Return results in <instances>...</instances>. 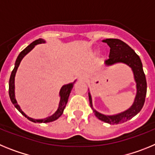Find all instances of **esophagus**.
I'll list each match as a JSON object with an SVG mask.
<instances>
[{
  "label": "esophagus",
  "instance_id": "34e87169",
  "mask_svg": "<svg viewBox=\"0 0 155 155\" xmlns=\"http://www.w3.org/2000/svg\"><path fill=\"white\" fill-rule=\"evenodd\" d=\"M87 78V74L86 73H81L79 75V80L80 81H85Z\"/></svg>",
  "mask_w": 155,
  "mask_h": 155
}]
</instances>
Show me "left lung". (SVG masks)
Returning a JSON list of instances; mask_svg holds the SVG:
<instances>
[{
  "mask_svg": "<svg viewBox=\"0 0 155 155\" xmlns=\"http://www.w3.org/2000/svg\"><path fill=\"white\" fill-rule=\"evenodd\" d=\"M106 42L110 47L109 58L105 61V65L109 67L116 64H125L132 69L134 81L136 82L137 94L134 102L130 107L127 110L115 115H105L98 113L93 108L92 98L90 91L88 92L90 106L94 115L98 120L109 124H118L124 123L136 116L143 108L147 94V81L143 70L141 61L139 56L135 53L130 46L118 39H106L102 40Z\"/></svg>",
  "mask_w": 155,
  "mask_h": 155,
  "instance_id": "obj_1",
  "label": "left lung"
}]
</instances>
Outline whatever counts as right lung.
<instances>
[{
  "mask_svg": "<svg viewBox=\"0 0 155 155\" xmlns=\"http://www.w3.org/2000/svg\"><path fill=\"white\" fill-rule=\"evenodd\" d=\"M46 41L42 39H39L35 40L34 42H32L30 45H28L25 50H23L21 53H19V55L18 56L17 59H16L15 64V68H14L13 71L12 72V74H11L10 77V80H9V96H10L11 101H12V104L15 105V107L18 109V110L24 116H25L28 120L30 121L33 122V123H43V124H46V123H50V122H53L54 120H57V119L63 114L64 113V110L66 107V105L68 103V98H69L70 93H71V90L73 88L74 84L75 81L73 82V83H69L68 84H65V85L62 86V87L61 88V91H60V97H61V100H60V102H59V107L57 109V110L56 111L55 113H53L52 116H48L45 119H41V120H35V119H32L29 116H27L25 113L23 112L21 109L19 105L18 104L17 101H16L15 98V78L16 72H17L18 68L20 65V63H21V60L24 58V57L26 55L27 53H29L34 47H35V45L41 44V43H45Z\"/></svg>",
  "mask_w": 155,
  "mask_h": 155,
  "instance_id": "obj_1",
  "label": "right lung"
}]
</instances>
